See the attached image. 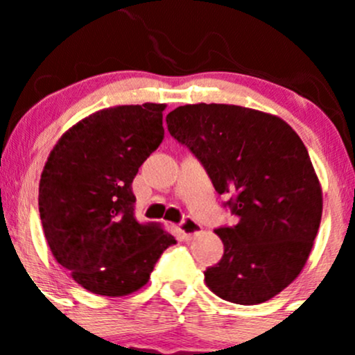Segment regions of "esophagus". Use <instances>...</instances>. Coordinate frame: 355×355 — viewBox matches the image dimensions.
<instances>
[{"instance_id": "34e87169", "label": "esophagus", "mask_w": 355, "mask_h": 355, "mask_svg": "<svg viewBox=\"0 0 355 355\" xmlns=\"http://www.w3.org/2000/svg\"><path fill=\"white\" fill-rule=\"evenodd\" d=\"M180 232L182 235H185V237H195V235H198L202 232V225L198 222H195L193 218H185L183 222L180 223Z\"/></svg>"}]
</instances>
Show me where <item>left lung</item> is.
<instances>
[{
    "instance_id": "8db88e82",
    "label": "left lung",
    "mask_w": 355,
    "mask_h": 355,
    "mask_svg": "<svg viewBox=\"0 0 355 355\" xmlns=\"http://www.w3.org/2000/svg\"><path fill=\"white\" fill-rule=\"evenodd\" d=\"M166 125L215 190L232 195L237 217L215 230L225 250L205 270L207 287L234 304L267 302L302 272L320 225L322 187L307 148L282 118L239 105H183Z\"/></svg>"
}]
</instances>
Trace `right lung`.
Here are the masks:
<instances>
[{
  "label": "right lung",
  "instance_id": "1",
  "mask_svg": "<svg viewBox=\"0 0 355 355\" xmlns=\"http://www.w3.org/2000/svg\"><path fill=\"white\" fill-rule=\"evenodd\" d=\"M165 103L118 105L85 116L53 146L40 178V218L53 257L76 284L123 297L150 280L177 240L138 223L132 182L164 140Z\"/></svg>",
  "mask_w": 355,
  "mask_h": 355
}]
</instances>
